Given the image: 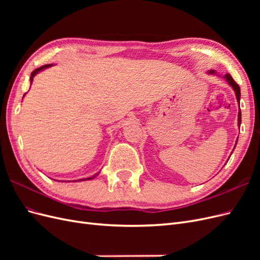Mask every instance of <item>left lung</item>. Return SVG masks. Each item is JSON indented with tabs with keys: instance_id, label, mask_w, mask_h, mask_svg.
<instances>
[{
	"instance_id": "8db88e82",
	"label": "left lung",
	"mask_w": 260,
	"mask_h": 260,
	"mask_svg": "<svg viewBox=\"0 0 260 260\" xmlns=\"http://www.w3.org/2000/svg\"><path fill=\"white\" fill-rule=\"evenodd\" d=\"M208 74L209 75H215L216 74V72L215 70H209L208 72ZM224 79L226 80V82L229 83L232 88H233V90H234V92H235V95H237V100H238V102H239V106H240V99H241V90H240V86H239V84L235 82L234 80H233V78L231 77V75L230 74H226L225 76H224ZM241 109H239V127L241 125ZM237 143H238V140H237Z\"/></svg>"
}]
</instances>
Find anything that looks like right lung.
I'll use <instances>...</instances> for the list:
<instances>
[{
	"instance_id": "right-lung-1",
	"label": "right lung",
	"mask_w": 260,
	"mask_h": 260,
	"mask_svg": "<svg viewBox=\"0 0 260 260\" xmlns=\"http://www.w3.org/2000/svg\"><path fill=\"white\" fill-rule=\"evenodd\" d=\"M51 66H53L52 64H48V65H44V66H42V67H40V68H37L36 70H34L32 73H31V77H30V82L32 83V80H34V77L38 74V73H40L41 70H43V69H46V68H49V67H51ZM98 176V174L96 175H94L93 177H91V178H86V179H80V180H77V181H84V180H91V179H94Z\"/></svg>"
}]
</instances>
